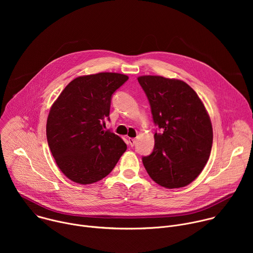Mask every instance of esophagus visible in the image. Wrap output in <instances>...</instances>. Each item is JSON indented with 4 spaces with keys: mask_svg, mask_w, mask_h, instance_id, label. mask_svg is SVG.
<instances>
[{
    "mask_svg": "<svg viewBox=\"0 0 253 253\" xmlns=\"http://www.w3.org/2000/svg\"><path fill=\"white\" fill-rule=\"evenodd\" d=\"M128 142H129V144H130V146H134L135 145V143H136V139L135 138H129L128 139Z\"/></svg>",
    "mask_w": 253,
    "mask_h": 253,
    "instance_id": "esophagus-1",
    "label": "esophagus"
}]
</instances>
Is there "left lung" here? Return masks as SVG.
<instances>
[{"label": "left lung", "instance_id": "obj_1", "mask_svg": "<svg viewBox=\"0 0 253 253\" xmlns=\"http://www.w3.org/2000/svg\"><path fill=\"white\" fill-rule=\"evenodd\" d=\"M155 132V145L143 165L154 181L166 188L190 184L210 156L213 131L209 115L196 92L185 82L161 76H141Z\"/></svg>", "mask_w": 253, "mask_h": 253}]
</instances>
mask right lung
Listing matches in <instances>:
<instances>
[{"mask_svg": "<svg viewBox=\"0 0 253 253\" xmlns=\"http://www.w3.org/2000/svg\"><path fill=\"white\" fill-rule=\"evenodd\" d=\"M128 76L98 73L71 81L55 101L47 120V140L60 170L72 181L91 184L109 174L127 146L109 130L114 92Z\"/></svg>", "mask_w": 253, "mask_h": 253, "instance_id": "1", "label": "right lung"}]
</instances>
